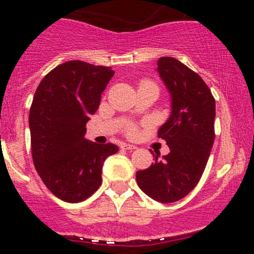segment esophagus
<instances>
[{"label":"esophagus","mask_w":254,"mask_h":254,"mask_svg":"<svg viewBox=\"0 0 254 254\" xmlns=\"http://www.w3.org/2000/svg\"><path fill=\"white\" fill-rule=\"evenodd\" d=\"M122 148H123V149H125V150H135V149H136L135 145H132V144H127V143L122 145Z\"/></svg>","instance_id":"esophagus-1"}]
</instances>
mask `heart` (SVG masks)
I'll list each match as a JSON object with an SVG mask.
<instances>
[{
	"label": "heart",
	"mask_w": 254,
	"mask_h": 254,
	"mask_svg": "<svg viewBox=\"0 0 254 254\" xmlns=\"http://www.w3.org/2000/svg\"><path fill=\"white\" fill-rule=\"evenodd\" d=\"M142 83L154 84L153 82H150V81H142ZM137 132H138V129H137V127L135 124H129V125H127V127H125V133H127V136L135 137L137 135Z\"/></svg>",
	"instance_id": "obj_1"
}]
</instances>
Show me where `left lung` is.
<instances>
[{"mask_svg": "<svg viewBox=\"0 0 254 254\" xmlns=\"http://www.w3.org/2000/svg\"><path fill=\"white\" fill-rule=\"evenodd\" d=\"M157 71L172 97V113L159 129L170 154L137 171L139 189L161 203L182 199L196 188L215 139V99L203 78L173 57L157 61Z\"/></svg>", "mask_w": 254, "mask_h": 254, "instance_id": "1", "label": "left lung"}]
</instances>
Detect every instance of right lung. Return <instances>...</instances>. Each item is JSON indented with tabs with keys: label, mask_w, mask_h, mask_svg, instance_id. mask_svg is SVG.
I'll return each instance as SVG.
<instances>
[{
	"label": "right lung",
	"mask_w": 254,
	"mask_h": 254,
	"mask_svg": "<svg viewBox=\"0 0 254 254\" xmlns=\"http://www.w3.org/2000/svg\"><path fill=\"white\" fill-rule=\"evenodd\" d=\"M113 74L111 66L69 61L46 74L36 90L28 118L32 159L46 188L64 202L92 196L103 182L104 161L118 151L116 144L84 138Z\"/></svg>",
	"instance_id": "1"
}]
</instances>
